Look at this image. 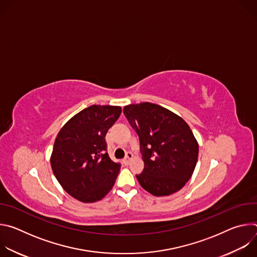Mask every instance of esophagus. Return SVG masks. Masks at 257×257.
<instances>
[{
  "label": "esophagus",
  "instance_id": "esophagus-1",
  "mask_svg": "<svg viewBox=\"0 0 257 257\" xmlns=\"http://www.w3.org/2000/svg\"><path fill=\"white\" fill-rule=\"evenodd\" d=\"M132 159H133L132 153H127L126 158L124 159V164H125V165H129V163H130V161H131Z\"/></svg>",
  "mask_w": 257,
  "mask_h": 257
}]
</instances>
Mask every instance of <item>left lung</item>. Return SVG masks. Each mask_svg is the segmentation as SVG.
<instances>
[{
  "label": "left lung",
  "instance_id": "1",
  "mask_svg": "<svg viewBox=\"0 0 257 257\" xmlns=\"http://www.w3.org/2000/svg\"><path fill=\"white\" fill-rule=\"evenodd\" d=\"M123 112L140 141L144 169L136 178L141 187L155 196L179 191L191 178L198 158V142L188 124L152 102L128 104Z\"/></svg>",
  "mask_w": 257,
  "mask_h": 257
}]
</instances>
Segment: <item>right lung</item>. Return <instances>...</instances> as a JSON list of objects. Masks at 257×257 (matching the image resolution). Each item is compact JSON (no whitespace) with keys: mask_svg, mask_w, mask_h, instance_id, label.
<instances>
[{"mask_svg":"<svg viewBox=\"0 0 257 257\" xmlns=\"http://www.w3.org/2000/svg\"><path fill=\"white\" fill-rule=\"evenodd\" d=\"M122 112L117 105H90L58 133L51 166L63 189L81 202H95L113 188L121 165L109 159L105 134Z\"/></svg>","mask_w":257,"mask_h":257,"instance_id":"right-lung-1","label":"right lung"}]
</instances>
